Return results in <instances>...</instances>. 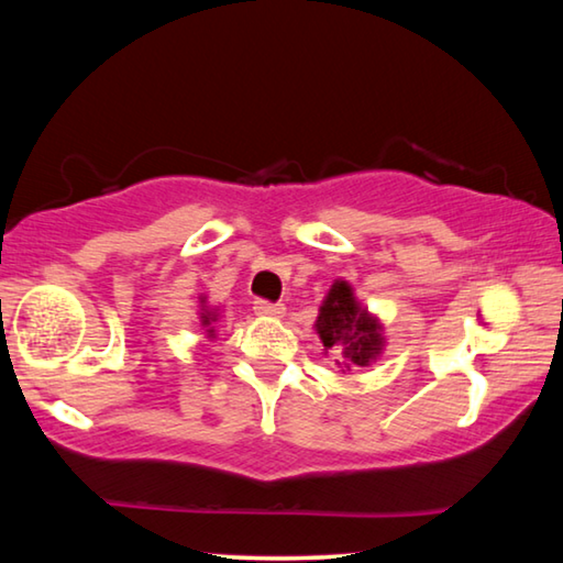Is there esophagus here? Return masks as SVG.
Here are the masks:
<instances>
[{
	"mask_svg": "<svg viewBox=\"0 0 563 563\" xmlns=\"http://www.w3.org/2000/svg\"><path fill=\"white\" fill-rule=\"evenodd\" d=\"M255 312L263 318H283L285 305L280 302H268V300H255Z\"/></svg>",
	"mask_w": 563,
	"mask_h": 563,
	"instance_id": "34e87169",
	"label": "esophagus"
}]
</instances>
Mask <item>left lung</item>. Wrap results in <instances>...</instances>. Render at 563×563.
Masks as SVG:
<instances>
[{
    "mask_svg": "<svg viewBox=\"0 0 563 563\" xmlns=\"http://www.w3.org/2000/svg\"><path fill=\"white\" fill-rule=\"evenodd\" d=\"M316 328L325 350H342V367L347 369L350 365H369L383 350V325L355 300L345 280L332 283L328 298L320 305Z\"/></svg>",
    "mask_w": 563,
    "mask_h": 563,
    "instance_id": "1",
    "label": "left lung"
}]
</instances>
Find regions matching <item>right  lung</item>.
Listing matches in <instances>:
<instances>
[{
    "label": "right lung",
    "mask_w": 563,
    "mask_h": 563,
    "mask_svg": "<svg viewBox=\"0 0 563 563\" xmlns=\"http://www.w3.org/2000/svg\"><path fill=\"white\" fill-rule=\"evenodd\" d=\"M201 316H203V325H211V322L216 320V316H213V312H201ZM208 332H213V330H208Z\"/></svg>",
    "instance_id": "obj_1"
}]
</instances>
